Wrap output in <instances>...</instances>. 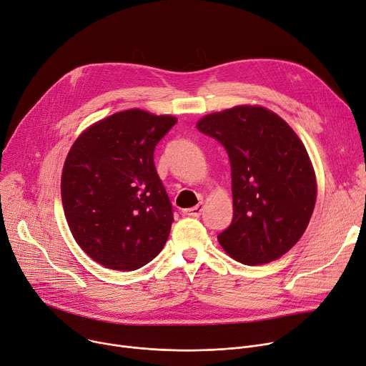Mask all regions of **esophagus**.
Here are the masks:
<instances>
[{"instance_id": "obj_1", "label": "esophagus", "mask_w": 366, "mask_h": 366, "mask_svg": "<svg viewBox=\"0 0 366 366\" xmlns=\"http://www.w3.org/2000/svg\"><path fill=\"white\" fill-rule=\"evenodd\" d=\"M203 203H199L197 206H194V207H191V209H184L182 210V213H184V216H192V217H199L200 214H202V212H203Z\"/></svg>"}]
</instances>
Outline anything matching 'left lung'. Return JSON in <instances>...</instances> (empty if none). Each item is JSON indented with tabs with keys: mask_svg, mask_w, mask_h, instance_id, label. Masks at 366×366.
<instances>
[{
	"mask_svg": "<svg viewBox=\"0 0 366 366\" xmlns=\"http://www.w3.org/2000/svg\"><path fill=\"white\" fill-rule=\"evenodd\" d=\"M197 129L221 142L229 157L234 217L217 235L237 262L269 263L307 228L316 178L303 142L284 119L260 106L204 116Z\"/></svg>",
	"mask_w": 366,
	"mask_h": 366,
	"instance_id": "8db88e82",
	"label": "left lung"
}]
</instances>
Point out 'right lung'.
Returning a JSON list of instances; mask_svg holds the SVG:
<instances>
[{
	"label": "right lung",
	"mask_w": 366,
	"mask_h": 366,
	"mask_svg": "<svg viewBox=\"0 0 366 366\" xmlns=\"http://www.w3.org/2000/svg\"><path fill=\"white\" fill-rule=\"evenodd\" d=\"M177 122L139 109L119 112L84 131L66 157V221L79 247L109 269H139L166 244L174 210L153 154Z\"/></svg>",
	"instance_id": "right-lung-1"
}]
</instances>
